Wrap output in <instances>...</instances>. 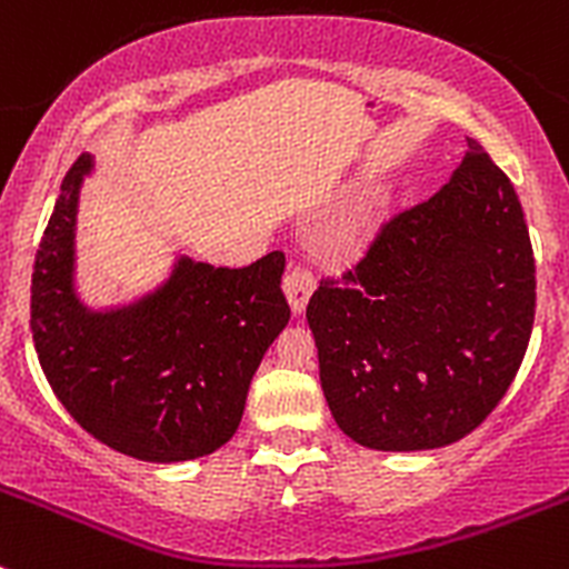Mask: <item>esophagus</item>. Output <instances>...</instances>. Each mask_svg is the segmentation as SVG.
I'll return each instance as SVG.
<instances>
[{
  "mask_svg": "<svg viewBox=\"0 0 569 569\" xmlns=\"http://www.w3.org/2000/svg\"><path fill=\"white\" fill-rule=\"evenodd\" d=\"M283 291L289 297V306L295 313H302L306 308L308 297L313 291V272L306 267V263H291L286 269V278H283Z\"/></svg>",
  "mask_w": 569,
  "mask_h": 569,
  "instance_id": "34e87169",
  "label": "esophagus"
}]
</instances>
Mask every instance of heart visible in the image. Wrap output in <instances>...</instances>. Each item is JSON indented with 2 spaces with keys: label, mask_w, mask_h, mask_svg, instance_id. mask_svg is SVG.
Returning a JSON list of instances; mask_svg holds the SVG:
<instances>
[{
  "label": "heart",
  "mask_w": 569,
  "mask_h": 569,
  "mask_svg": "<svg viewBox=\"0 0 569 569\" xmlns=\"http://www.w3.org/2000/svg\"><path fill=\"white\" fill-rule=\"evenodd\" d=\"M358 224H361V217H350L347 219L345 224H341V230H339V241L341 244H352V241H356V236H358Z\"/></svg>",
  "instance_id": "b5f03b06"
}]
</instances>
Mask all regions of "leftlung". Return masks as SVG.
Wrapping results in <instances>:
<instances>
[{"instance_id": "obj_1", "label": "left lung", "mask_w": 569, "mask_h": 569, "mask_svg": "<svg viewBox=\"0 0 569 569\" xmlns=\"http://www.w3.org/2000/svg\"><path fill=\"white\" fill-rule=\"evenodd\" d=\"M520 197L478 141L433 197L380 219L306 308L336 425L372 450L459 442L528 350L537 278Z\"/></svg>"}]
</instances>
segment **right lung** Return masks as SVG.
I'll return each instance as SVG.
<instances>
[{"label":"right lung","instance_id":"add662e5","mask_svg":"<svg viewBox=\"0 0 569 569\" xmlns=\"http://www.w3.org/2000/svg\"><path fill=\"white\" fill-rule=\"evenodd\" d=\"M80 156L36 252L30 330L54 397L82 431L141 461H189L236 433L247 389L291 308L283 252L244 269L180 261L141 306L88 313L71 295Z\"/></svg>","mask_w":569,"mask_h":569}]
</instances>
